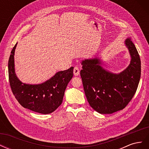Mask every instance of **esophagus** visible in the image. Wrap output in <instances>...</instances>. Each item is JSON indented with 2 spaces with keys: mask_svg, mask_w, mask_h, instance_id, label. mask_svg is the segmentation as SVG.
Instances as JSON below:
<instances>
[{
  "mask_svg": "<svg viewBox=\"0 0 149 149\" xmlns=\"http://www.w3.org/2000/svg\"><path fill=\"white\" fill-rule=\"evenodd\" d=\"M73 73L74 76H78L79 74V70L78 68V67L77 66H75L74 68V70H73Z\"/></svg>",
  "mask_w": 149,
  "mask_h": 149,
  "instance_id": "obj_1",
  "label": "esophagus"
}]
</instances>
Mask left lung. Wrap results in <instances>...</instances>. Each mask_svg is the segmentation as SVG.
Listing matches in <instances>:
<instances>
[{
  "label": "left lung",
  "mask_w": 149,
  "mask_h": 149,
  "mask_svg": "<svg viewBox=\"0 0 149 149\" xmlns=\"http://www.w3.org/2000/svg\"><path fill=\"white\" fill-rule=\"evenodd\" d=\"M125 43L131 61L119 74L104 70L97 58L82 61L80 71L84 91L91 107L100 114H112L123 109L136 93L141 78L140 56L130 38Z\"/></svg>",
  "instance_id": "left-lung-1"
}]
</instances>
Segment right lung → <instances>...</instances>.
<instances>
[{"label":"right lung","instance_id":"obj_1","mask_svg":"<svg viewBox=\"0 0 149 149\" xmlns=\"http://www.w3.org/2000/svg\"><path fill=\"white\" fill-rule=\"evenodd\" d=\"M17 44L12 49L8 60V79L12 91L21 106L43 114L55 111L63 102L65 89L73 76V67L59 71L47 81L39 84L22 83L14 69V53Z\"/></svg>","mask_w":149,"mask_h":149}]
</instances>
